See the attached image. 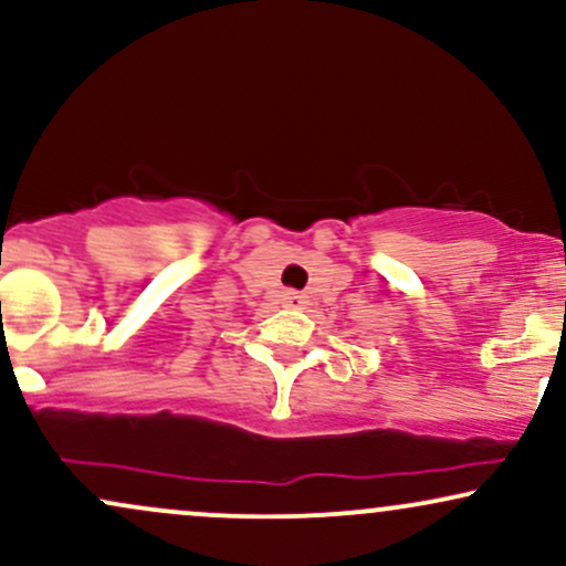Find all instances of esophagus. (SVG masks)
Returning <instances> with one entry per match:
<instances>
[{
  "instance_id": "esophagus-1",
  "label": "esophagus",
  "mask_w": 566,
  "mask_h": 566,
  "mask_svg": "<svg viewBox=\"0 0 566 566\" xmlns=\"http://www.w3.org/2000/svg\"><path fill=\"white\" fill-rule=\"evenodd\" d=\"M282 301H284V305H290V308H301V305L305 303V295H303V292H295V290H284Z\"/></svg>"
}]
</instances>
